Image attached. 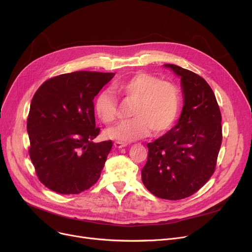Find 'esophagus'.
<instances>
[{
  "label": "esophagus",
  "mask_w": 252,
  "mask_h": 252,
  "mask_svg": "<svg viewBox=\"0 0 252 252\" xmlns=\"http://www.w3.org/2000/svg\"><path fill=\"white\" fill-rule=\"evenodd\" d=\"M126 143H125V142H119V141H116V142H114V147L115 148H124V147H126Z\"/></svg>",
  "instance_id": "34e87169"
}]
</instances>
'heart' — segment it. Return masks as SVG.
<instances>
[{
    "label": "heart",
    "instance_id": "obj_1",
    "mask_svg": "<svg viewBox=\"0 0 252 252\" xmlns=\"http://www.w3.org/2000/svg\"><path fill=\"white\" fill-rule=\"evenodd\" d=\"M113 92L125 104H133L128 122L105 130L108 139L129 142L147 136L149 130L159 135L167 130L179 113L180 91L173 83L160 81L146 72H137L119 79ZM94 110L101 122L112 124L118 114V101L108 91H102L94 102Z\"/></svg>",
    "mask_w": 252,
    "mask_h": 252
}]
</instances>
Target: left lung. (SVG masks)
Here are the masks:
<instances>
[{"instance_id":"8db88e82","label":"left lung","mask_w":252,"mask_h":252,"mask_svg":"<svg viewBox=\"0 0 252 252\" xmlns=\"http://www.w3.org/2000/svg\"><path fill=\"white\" fill-rule=\"evenodd\" d=\"M181 77L184 107L179 123L148 143L142 182L153 195L180 200L196 193L213 176L221 145V114L205 79L175 64H164Z\"/></svg>"}]
</instances>
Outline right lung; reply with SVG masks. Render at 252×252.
<instances>
[{
  "label": "right lung",
  "instance_id": "add662e5",
  "mask_svg": "<svg viewBox=\"0 0 252 252\" xmlns=\"http://www.w3.org/2000/svg\"><path fill=\"white\" fill-rule=\"evenodd\" d=\"M112 72L75 71L51 77L37 89L28 117L30 157L47 188L79 194L100 178L112 141L94 143V98Z\"/></svg>",
  "mask_w": 252,
  "mask_h": 252
}]
</instances>
